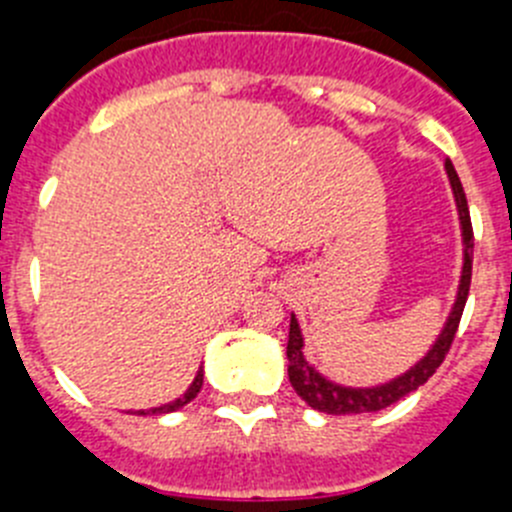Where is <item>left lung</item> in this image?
I'll return each mask as SVG.
<instances>
[{
  "mask_svg": "<svg viewBox=\"0 0 512 512\" xmlns=\"http://www.w3.org/2000/svg\"><path fill=\"white\" fill-rule=\"evenodd\" d=\"M446 176L451 181V191H454V199H457L459 209V222H462V237H464V267H462V280H459V293L457 303L451 308L449 319H446L444 331L439 334L436 344L428 349L426 357L413 365L411 370L403 372L395 380L385 382V385H377V388H344V385H336V382L326 380L319 372L313 370L311 365L303 357V336L298 329L296 316H290V331H288V380L293 385L298 395L311 405L313 411L331 413V416H349V413H372L382 411L388 405L398 403L400 398H405L408 393L418 390L428 377L439 370V365L444 362V357L449 354L451 342L457 336L459 321H462L464 303L469 296V283H472V219H469V206L467 196H464L462 181H459L457 170L451 165V160H446Z\"/></svg>",
  "mask_w": 512,
  "mask_h": 512,
  "instance_id": "8db88e82",
  "label": "left lung"
}]
</instances>
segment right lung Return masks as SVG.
<instances>
[{
	"label": "right lung",
	"instance_id": "right-lung-1",
	"mask_svg": "<svg viewBox=\"0 0 512 512\" xmlns=\"http://www.w3.org/2000/svg\"><path fill=\"white\" fill-rule=\"evenodd\" d=\"M201 385H204V370L196 372V377H193V382H191V388H188L186 393L181 395V398H176L173 403H168V405H160V408H153V411H147V413H173V411H178V408H183V405L191 403V400L199 395ZM137 413H140V416H145V411H137Z\"/></svg>",
	"mask_w": 512,
	"mask_h": 512
}]
</instances>
